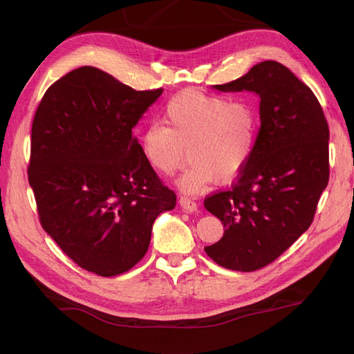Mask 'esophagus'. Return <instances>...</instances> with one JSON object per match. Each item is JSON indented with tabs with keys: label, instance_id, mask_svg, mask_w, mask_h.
I'll return each instance as SVG.
<instances>
[{
	"label": "esophagus",
	"instance_id": "esophagus-1",
	"mask_svg": "<svg viewBox=\"0 0 354 354\" xmlns=\"http://www.w3.org/2000/svg\"><path fill=\"white\" fill-rule=\"evenodd\" d=\"M178 202H180V207L183 208L185 211H189V212L198 211V203L194 202L192 199H189V198H186V196H180Z\"/></svg>",
	"mask_w": 354,
	"mask_h": 354
}]
</instances>
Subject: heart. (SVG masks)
Returning a JSON list of instances; mask_svg holds the SVG:
<instances>
[{
    "mask_svg": "<svg viewBox=\"0 0 354 354\" xmlns=\"http://www.w3.org/2000/svg\"><path fill=\"white\" fill-rule=\"evenodd\" d=\"M164 124L153 122L142 134L147 164L171 176L190 159L177 181L186 194H199L216 178L229 181L248 164L259 136V115L243 99L186 90L164 109Z\"/></svg>",
    "mask_w": 354,
    "mask_h": 354,
    "instance_id": "b5f03b06",
    "label": "heart"
}]
</instances>
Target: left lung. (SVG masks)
Listing matches in <instances>:
<instances>
[{"label":"left lung","instance_id":"8db88e82","mask_svg":"<svg viewBox=\"0 0 354 354\" xmlns=\"http://www.w3.org/2000/svg\"><path fill=\"white\" fill-rule=\"evenodd\" d=\"M214 88L260 97L261 127L251 159L229 190L203 202L224 226L223 238L205 246L209 259L224 269L254 272L312 224L329 180V128L313 91L274 60Z\"/></svg>","mask_w":354,"mask_h":354}]
</instances>
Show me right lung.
<instances>
[{
  "mask_svg": "<svg viewBox=\"0 0 354 354\" xmlns=\"http://www.w3.org/2000/svg\"><path fill=\"white\" fill-rule=\"evenodd\" d=\"M162 91H136L82 66L51 85L32 122L28 176L41 226L99 276L140 261L156 217L176 207L133 136Z\"/></svg>",
  "mask_w": 354,
  "mask_h": 354,
  "instance_id": "obj_1",
  "label": "right lung"
}]
</instances>
